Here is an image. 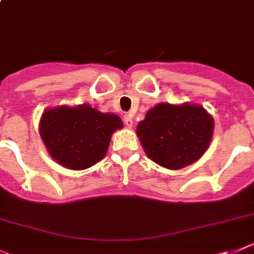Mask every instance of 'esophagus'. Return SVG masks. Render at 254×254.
<instances>
[{
	"instance_id": "34e87169",
	"label": "esophagus",
	"mask_w": 254,
	"mask_h": 254,
	"mask_svg": "<svg viewBox=\"0 0 254 254\" xmlns=\"http://www.w3.org/2000/svg\"><path fill=\"white\" fill-rule=\"evenodd\" d=\"M123 122H125L126 127H128V128H131L132 126H133V121H132V118L129 115H125V117H123Z\"/></svg>"
}]
</instances>
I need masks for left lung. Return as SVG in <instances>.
<instances>
[{
  "label": "left lung",
  "mask_w": 254,
  "mask_h": 254,
  "mask_svg": "<svg viewBox=\"0 0 254 254\" xmlns=\"http://www.w3.org/2000/svg\"><path fill=\"white\" fill-rule=\"evenodd\" d=\"M136 132L150 160L178 170L197 161L207 149L213 119L198 105L158 104L146 113Z\"/></svg>",
  "instance_id": "1"
}]
</instances>
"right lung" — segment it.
<instances>
[{
    "label": "right lung",
    "instance_id": "obj_1",
    "mask_svg": "<svg viewBox=\"0 0 254 254\" xmlns=\"http://www.w3.org/2000/svg\"><path fill=\"white\" fill-rule=\"evenodd\" d=\"M122 126L118 115L104 114L88 105L61 106L44 113L40 135L57 162L84 170L104 158L112 133Z\"/></svg>",
    "mask_w": 254,
    "mask_h": 254
}]
</instances>
